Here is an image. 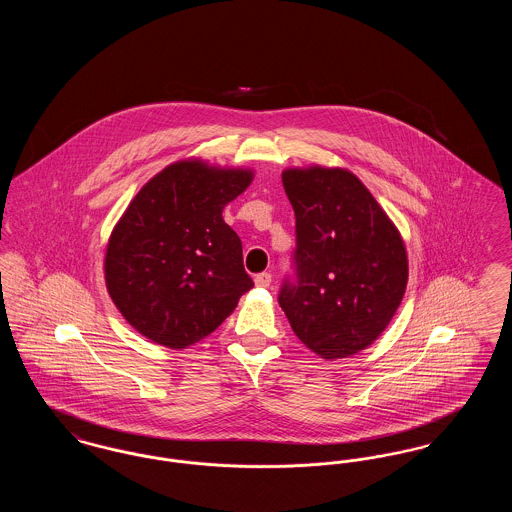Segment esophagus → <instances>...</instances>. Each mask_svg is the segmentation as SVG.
<instances>
[{
  "instance_id": "obj_1",
  "label": "esophagus",
  "mask_w": 512,
  "mask_h": 512,
  "mask_svg": "<svg viewBox=\"0 0 512 512\" xmlns=\"http://www.w3.org/2000/svg\"><path fill=\"white\" fill-rule=\"evenodd\" d=\"M270 282H272L270 272H261V274H257V276H255V284H257L259 288H268V286H270Z\"/></svg>"
}]
</instances>
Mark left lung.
<instances>
[{
	"label": "left lung",
	"instance_id": "obj_1",
	"mask_svg": "<svg viewBox=\"0 0 512 512\" xmlns=\"http://www.w3.org/2000/svg\"><path fill=\"white\" fill-rule=\"evenodd\" d=\"M295 213L293 276L278 303L299 340L343 359L376 340L407 288L403 240L365 184L345 169H288Z\"/></svg>",
	"mask_w": 512,
	"mask_h": 512
}]
</instances>
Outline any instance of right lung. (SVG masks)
Here are the masks:
<instances>
[{"mask_svg": "<svg viewBox=\"0 0 512 512\" xmlns=\"http://www.w3.org/2000/svg\"><path fill=\"white\" fill-rule=\"evenodd\" d=\"M253 172L178 161L153 176L117 222L107 290L142 336L184 349L217 330L253 288L242 240L222 220Z\"/></svg>", "mask_w": 512, "mask_h": 512, "instance_id": "right-lung-1", "label": "right lung"}]
</instances>
